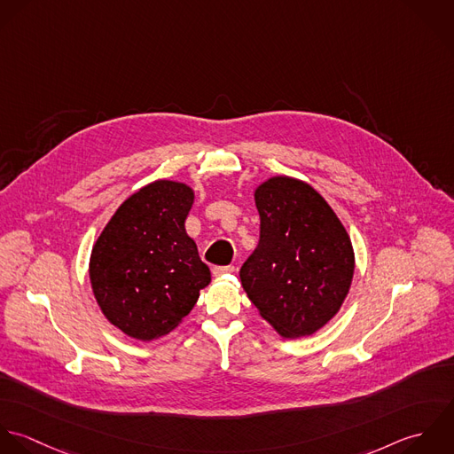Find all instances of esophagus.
<instances>
[{"mask_svg":"<svg viewBox=\"0 0 454 454\" xmlns=\"http://www.w3.org/2000/svg\"><path fill=\"white\" fill-rule=\"evenodd\" d=\"M233 272H235V267H231V265H228V267H214V269H212V275H214V277H221V275H224V273Z\"/></svg>","mask_w":454,"mask_h":454,"instance_id":"34e87169","label":"esophagus"}]
</instances>
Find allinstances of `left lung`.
I'll list each match as a JSON object with an SVG mask.
<instances>
[{"label":"left lung","mask_w":454,"mask_h":454,"mask_svg":"<svg viewBox=\"0 0 454 454\" xmlns=\"http://www.w3.org/2000/svg\"><path fill=\"white\" fill-rule=\"evenodd\" d=\"M260 242L240 280L262 317L286 339L316 333L342 307L355 273L351 239L307 182L277 176L254 191Z\"/></svg>","instance_id":"8db88e82"}]
</instances>
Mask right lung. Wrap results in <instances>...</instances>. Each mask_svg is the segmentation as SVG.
<instances>
[{
    "mask_svg": "<svg viewBox=\"0 0 454 454\" xmlns=\"http://www.w3.org/2000/svg\"><path fill=\"white\" fill-rule=\"evenodd\" d=\"M192 201L187 184L151 182L122 201L92 246L94 298L128 337L147 342L170 333L210 282L184 226Z\"/></svg>",
    "mask_w": 454,
    "mask_h": 454,
    "instance_id": "1",
    "label": "right lung"
}]
</instances>
